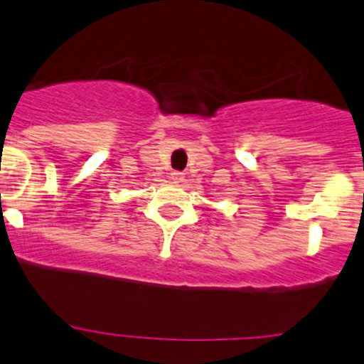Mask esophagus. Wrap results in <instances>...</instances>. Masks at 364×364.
<instances>
[{"mask_svg": "<svg viewBox=\"0 0 364 364\" xmlns=\"http://www.w3.org/2000/svg\"><path fill=\"white\" fill-rule=\"evenodd\" d=\"M171 181L176 183V185H179V183L185 181V176H183V172H172Z\"/></svg>", "mask_w": 364, "mask_h": 364, "instance_id": "obj_1", "label": "esophagus"}]
</instances>
